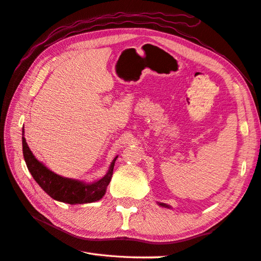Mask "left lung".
I'll use <instances>...</instances> for the list:
<instances>
[{
	"label": "left lung",
	"mask_w": 261,
	"mask_h": 261,
	"mask_svg": "<svg viewBox=\"0 0 261 261\" xmlns=\"http://www.w3.org/2000/svg\"><path fill=\"white\" fill-rule=\"evenodd\" d=\"M161 205H162V206H167L165 204H162V203H161Z\"/></svg>",
	"instance_id": "1"
}]
</instances>
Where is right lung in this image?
I'll use <instances>...</instances> for the list:
<instances>
[{"label":"right lung","instance_id":"1","mask_svg":"<svg viewBox=\"0 0 261 261\" xmlns=\"http://www.w3.org/2000/svg\"><path fill=\"white\" fill-rule=\"evenodd\" d=\"M22 153L23 159L31 174L40 185L41 188L50 195L54 200L69 203V204H83L99 201L105 195L106 188L110 184L113 174V169L117 158L114 159L110 171L99 181L93 184H83L77 180L63 178L50 171L43 164L35 159V156L28 147L26 139L22 137Z\"/></svg>","mask_w":261,"mask_h":261}]
</instances>
